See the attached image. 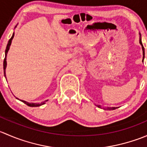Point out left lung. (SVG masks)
<instances>
[{
	"label": "left lung",
	"mask_w": 147,
	"mask_h": 147,
	"mask_svg": "<svg viewBox=\"0 0 147 147\" xmlns=\"http://www.w3.org/2000/svg\"><path fill=\"white\" fill-rule=\"evenodd\" d=\"M139 42H140V44L141 45H142V50H143V55H144V46H143V45H142V40H141V38H140V40H139ZM98 107H100V108H102V107L101 106H100V105H99V106H97ZM116 108H117V107H107V108H103L104 109H109V110H110V109H116Z\"/></svg>",
	"instance_id": "left-lung-1"
}]
</instances>
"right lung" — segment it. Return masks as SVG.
Returning <instances> with one entry per match:
<instances>
[{
    "mask_svg": "<svg viewBox=\"0 0 147 147\" xmlns=\"http://www.w3.org/2000/svg\"><path fill=\"white\" fill-rule=\"evenodd\" d=\"M13 37H14V33L13 34V35H12V37H11V38H10V39L9 40V41H8V45H7V47H6V49H5V59H4V61H3L4 75H5V67H6V65H7V63H6V56H7V53H8V50H9V48H10V44H11L12 40H13ZM20 101L23 102V103H25V104H26V105H27L28 106H29V107H39V106H40V105H44V104H45V102H46V101H45V102H42V103H40V104H39V103L36 104V103H28V102L24 101V100H20Z\"/></svg>",
    "mask_w": 147,
    "mask_h": 147,
    "instance_id": "obj_1",
    "label": "right lung"
}]
</instances>
